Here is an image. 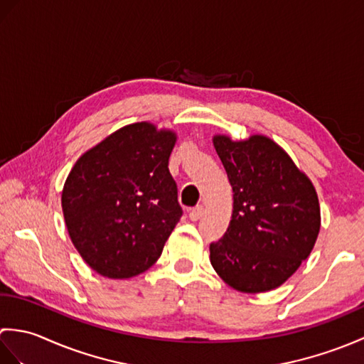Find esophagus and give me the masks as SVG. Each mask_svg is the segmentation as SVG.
Here are the masks:
<instances>
[{
  "label": "esophagus",
  "instance_id": "esophagus-1",
  "mask_svg": "<svg viewBox=\"0 0 364 364\" xmlns=\"http://www.w3.org/2000/svg\"><path fill=\"white\" fill-rule=\"evenodd\" d=\"M188 213H189V219L191 220H198V219H202L205 210H203L202 205H198L196 208H192V210H189Z\"/></svg>",
  "mask_w": 364,
  "mask_h": 364
}]
</instances>
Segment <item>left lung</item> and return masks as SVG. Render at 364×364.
I'll list each match as a JSON object with an SVG mask.
<instances>
[{
	"label": "left lung",
	"instance_id": "8db88e82",
	"mask_svg": "<svg viewBox=\"0 0 364 364\" xmlns=\"http://www.w3.org/2000/svg\"><path fill=\"white\" fill-rule=\"evenodd\" d=\"M214 146L233 188L228 230L210 245L215 272L241 292L283 284L311 253L321 228L314 186L282 146L264 136Z\"/></svg>",
	"mask_w": 364,
	"mask_h": 364
}]
</instances>
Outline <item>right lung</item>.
<instances>
[{"label": "right lung", "mask_w": 364, "mask_h": 364, "mask_svg": "<svg viewBox=\"0 0 364 364\" xmlns=\"http://www.w3.org/2000/svg\"><path fill=\"white\" fill-rule=\"evenodd\" d=\"M176 137L150 123L115 131L86 151L68 173L63 211L82 259L107 278L145 272L180 222L168 156Z\"/></svg>", "instance_id": "right-lung-1"}]
</instances>
